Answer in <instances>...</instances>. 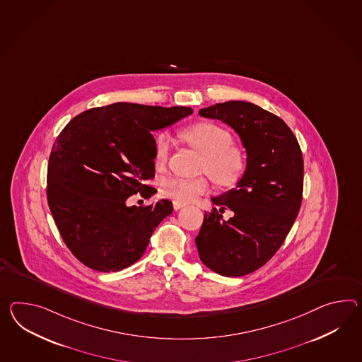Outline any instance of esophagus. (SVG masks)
Masks as SVG:
<instances>
[{
    "instance_id": "esophagus-1",
    "label": "esophagus",
    "mask_w": 362,
    "mask_h": 362,
    "mask_svg": "<svg viewBox=\"0 0 362 362\" xmlns=\"http://www.w3.org/2000/svg\"><path fill=\"white\" fill-rule=\"evenodd\" d=\"M173 206H174V209H175V211H177V209H182L183 206H185V204L174 202V203H173Z\"/></svg>"
}]
</instances>
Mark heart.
Wrapping results in <instances>:
<instances>
[{
	"instance_id": "b5f03b06",
	"label": "heart",
	"mask_w": 362,
	"mask_h": 362,
	"mask_svg": "<svg viewBox=\"0 0 362 362\" xmlns=\"http://www.w3.org/2000/svg\"><path fill=\"white\" fill-rule=\"evenodd\" d=\"M185 142L197 150L204 159L200 170L216 185L230 187L235 185L246 170V156L238 146L233 145L229 131L213 123H197L182 132ZM171 149V139L160 133L154 146L157 168H163ZM209 189V182L204 177L194 179L171 177L163 180L160 194L177 203H191Z\"/></svg>"
}]
</instances>
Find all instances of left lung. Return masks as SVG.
Listing matches in <instances>:
<instances>
[{
  "label": "left lung",
  "mask_w": 362,
  "mask_h": 362,
  "mask_svg": "<svg viewBox=\"0 0 362 362\" xmlns=\"http://www.w3.org/2000/svg\"><path fill=\"white\" fill-rule=\"evenodd\" d=\"M238 133L247 151L246 171L237 187L213 197L196 246L204 264L222 276H245L277 252L300 212L303 157L291 128L279 116L250 102L230 100L202 108Z\"/></svg>",
  "instance_id": "obj_1"
}]
</instances>
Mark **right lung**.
Returning <instances> with one entry per match:
<instances>
[{
	"instance_id": "obj_1",
	"label": "right lung",
	"mask_w": 362,
	"mask_h": 362,
	"mask_svg": "<svg viewBox=\"0 0 362 362\" xmlns=\"http://www.w3.org/2000/svg\"><path fill=\"white\" fill-rule=\"evenodd\" d=\"M192 114L188 107L114 103L73 117L53 144L47 200L64 243L82 264L117 272L136 263L173 203L128 206L156 175L151 132Z\"/></svg>"
}]
</instances>
